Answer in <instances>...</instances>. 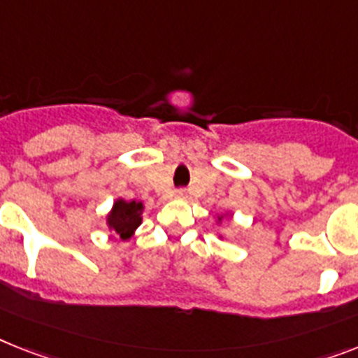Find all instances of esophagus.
<instances>
[{"label":"esophagus","instance_id":"obj_1","mask_svg":"<svg viewBox=\"0 0 358 358\" xmlns=\"http://www.w3.org/2000/svg\"><path fill=\"white\" fill-rule=\"evenodd\" d=\"M176 197H177V199H185V197H186V190H177L176 192Z\"/></svg>","mask_w":358,"mask_h":358}]
</instances>
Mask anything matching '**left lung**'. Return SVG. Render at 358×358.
<instances>
[{
  "mask_svg": "<svg viewBox=\"0 0 358 358\" xmlns=\"http://www.w3.org/2000/svg\"><path fill=\"white\" fill-rule=\"evenodd\" d=\"M227 215H232V212H225V214H220V215H217V217H215V223H217V225H221V223L225 221ZM217 238L223 239V234H217Z\"/></svg>",
  "mask_w": 358,
  "mask_h": 358,
  "instance_id": "8db88e82",
  "label": "left lung"
}]
</instances>
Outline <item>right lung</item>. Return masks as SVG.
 I'll use <instances>...</instances> for the list:
<instances>
[{
    "instance_id": "1",
    "label": "right lung",
    "mask_w": 358,
    "mask_h": 358,
    "mask_svg": "<svg viewBox=\"0 0 358 358\" xmlns=\"http://www.w3.org/2000/svg\"><path fill=\"white\" fill-rule=\"evenodd\" d=\"M144 205L141 201H126L117 197L111 210L106 214V225L109 232H115L122 241L135 236V230L143 223Z\"/></svg>"
}]
</instances>
